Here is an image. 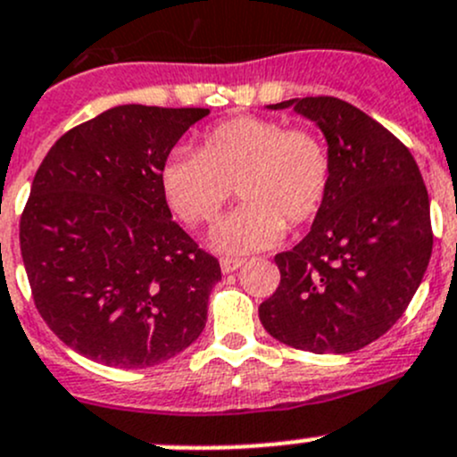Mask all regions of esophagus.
Returning a JSON list of instances; mask_svg holds the SVG:
<instances>
[{
    "mask_svg": "<svg viewBox=\"0 0 457 457\" xmlns=\"http://www.w3.org/2000/svg\"><path fill=\"white\" fill-rule=\"evenodd\" d=\"M243 262H245L243 258H220V270H223V274H232Z\"/></svg>",
    "mask_w": 457,
    "mask_h": 457,
    "instance_id": "esophagus-1",
    "label": "esophagus"
}]
</instances>
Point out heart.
<instances>
[{
  "label": "heart",
  "mask_w": 457,
  "mask_h": 457,
  "mask_svg": "<svg viewBox=\"0 0 457 457\" xmlns=\"http://www.w3.org/2000/svg\"><path fill=\"white\" fill-rule=\"evenodd\" d=\"M331 152L310 128L280 119L234 117L203 135L201 150H174L159 172L170 210L187 225H207L232 196L243 203L212 232L223 254H250L312 223L331 187Z\"/></svg>",
  "instance_id": "b5f03b06"
}]
</instances>
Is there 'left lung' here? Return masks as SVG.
Instances as JSON below:
<instances>
[{"mask_svg":"<svg viewBox=\"0 0 457 457\" xmlns=\"http://www.w3.org/2000/svg\"><path fill=\"white\" fill-rule=\"evenodd\" d=\"M289 105L320 128L334 172L310 234L274 256L280 285L258 316L289 347L358 352L420 287L433 247L427 187L409 147L356 105L305 96L267 108Z\"/></svg>","mask_w":457,"mask_h":457,"instance_id":"left-lung-1","label":"left lung"}]
</instances>
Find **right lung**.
<instances>
[{"label": "right lung", "instance_id": "obj_1", "mask_svg": "<svg viewBox=\"0 0 457 457\" xmlns=\"http://www.w3.org/2000/svg\"><path fill=\"white\" fill-rule=\"evenodd\" d=\"M207 108L128 104L72 128L32 179L20 245L46 325L119 370L159 365L207 320L220 265L172 220L159 172Z\"/></svg>", "mask_w": 457, "mask_h": 457}]
</instances>
